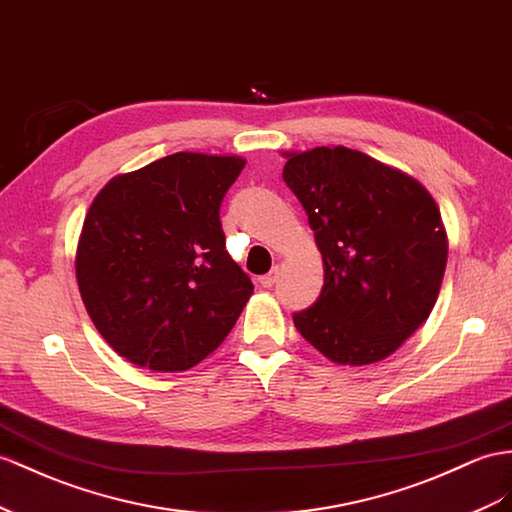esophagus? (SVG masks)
<instances>
[{
  "instance_id": "esophagus-1",
  "label": "esophagus",
  "mask_w": 512,
  "mask_h": 512,
  "mask_svg": "<svg viewBox=\"0 0 512 512\" xmlns=\"http://www.w3.org/2000/svg\"><path fill=\"white\" fill-rule=\"evenodd\" d=\"M277 277H279V270L274 268L272 272H268V274H264V277H259V285L261 287H266V290H270V287L277 283Z\"/></svg>"
}]
</instances>
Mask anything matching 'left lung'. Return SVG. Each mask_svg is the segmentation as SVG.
I'll return each instance as SVG.
<instances>
[{
    "label": "left lung",
    "instance_id": "1",
    "mask_svg": "<svg viewBox=\"0 0 512 512\" xmlns=\"http://www.w3.org/2000/svg\"><path fill=\"white\" fill-rule=\"evenodd\" d=\"M283 157L324 264L322 294L294 326L337 365L387 359L441 290L448 233L435 199L404 170L342 144Z\"/></svg>",
    "mask_w": 512,
    "mask_h": 512
}]
</instances>
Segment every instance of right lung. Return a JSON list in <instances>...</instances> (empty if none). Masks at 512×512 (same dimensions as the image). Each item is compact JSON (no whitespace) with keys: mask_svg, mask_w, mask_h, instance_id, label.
<instances>
[{"mask_svg":"<svg viewBox=\"0 0 512 512\" xmlns=\"http://www.w3.org/2000/svg\"><path fill=\"white\" fill-rule=\"evenodd\" d=\"M244 164L240 155L173 153L112 177L90 203L77 287L101 337L138 368H194L253 296L218 216Z\"/></svg>","mask_w":512,"mask_h":512,"instance_id":"1","label":"right lung"}]
</instances>
